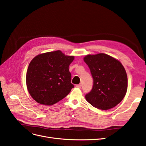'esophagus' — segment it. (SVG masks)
<instances>
[{
    "mask_svg": "<svg viewBox=\"0 0 146 146\" xmlns=\"http://www.w3.org/2000/svg\"><path fill=\"white\" fill-rule=\"evenodd\" d=\"M76 87H77V88H80L82 87V85H81V84L77 85H76Z\"/></svg>",
    "mask_w": 146,
    "mask_h": 146,
    "instance_id": "1",
    "label": "esophagus"
}]
</instances>
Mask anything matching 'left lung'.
I'll return each instance as SVG.
<instances>
[{"label": "left lung", "mask_w": 146, "mask_h": 146, "mask_svg": "<svg viewBox=\"0 0 146 146\" xmlns=\"http://www.w3.org/2000/svg\"><path fill=\"white\" fill-rule=\"evenodd\" d=\"M84 60L93 78L86 101L101 110L115 107L123 99L128 88L127 74L121 62L106 54L87 55Z\"/></svg>", "instance_id": "8db88e82"}]
</instances>
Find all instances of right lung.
I'll return each instance as SVG.
<instances>
[{
  "label": "right lung",
  "instance_id": "right-lung-1",
  "mask_svg": "<svg viewBox=\"0 0 146 146\" xmlns=\"http://www.w3.org/2000/svg\"><path fill=\"white\" fill-rule=\"evenodd\" d=\"M74 56L61 50L37 55L31 61L26 74L29 94L38 103L51 106L66 97L74 85L68 67Z\"/></svg>",
  "mask_w": 146,
  "mask_h": 146
}]
</instances>
